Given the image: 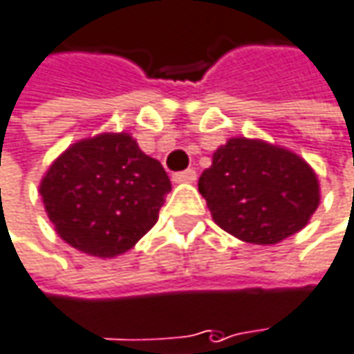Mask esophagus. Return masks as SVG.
<instances>
[{"mask_svg":"<svg viewBox=\"0 0 354 354\" xmlns=\"http://www.w3.org/2000/svg\"><path fill=\"white\" fill-rule=\"evenodd\" d=\"M172 180H174L176 184H184V182H194V180H196V170L188 168V170H184V172H176V174H172Z\"/></svg>","mask_w":354,"mask_h":354,"instance_id":"34e87169","label":"esophagus"}]
</instances>
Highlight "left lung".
Returning <instances> with one entry per match:
<instances>
[{"label":"left lung","instance_id":"8db88e82","mask_svg":"<svg viewBox=\"0 0 354 354\" xmlns=\"http://www.w3.org/2000/svg\"><path fill=\"white\" fill-rule=\"evenodd\" d=\"M198 190L221 229L255 245H273L304 229L320 201L316 174L302 158L245 138L214 151Z\"/></svg>","mask_w":354,"mask_h":354}]
</instances>
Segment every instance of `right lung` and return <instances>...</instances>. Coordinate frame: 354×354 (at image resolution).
<instances>
[{
	"label": "right lung",
	"mask_w": 354,
	"mask_h": 354,
	"mask_svg": "<svg viewBox=\"0 0 354 354\" xmlns=\"http://www.w3.org/2000/svg\"><path fill=\"white\" fill-rule=\"evenodd\" d=\"M170 190L162 164L127 133H103L68 147L40 184L56 233L97 257L131 249L156 225Z\"/></svg>",
	"instance_id": "right-lung-1"
}]
</instances>
